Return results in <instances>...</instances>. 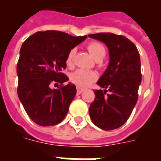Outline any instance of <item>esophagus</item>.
I'll use <instances>...</instances> for the list:
<instances>
[{
	"label": "esophagus",
	"mask_w": 161,
	"mask_h": 161,
	"mask_svg": "<svg viewBox=\"0 0 161 161\" xmlns=\"http://www.w3.org/2000/svg\"><path fill=\"white\" fill-rule=\"evenodd\" d=\"M83 91H84V89H82V88L76 87V94L77 95L80 94V93H81Z\"/></svg>",
	"instance_id": "obj_1"
}]
</instances>
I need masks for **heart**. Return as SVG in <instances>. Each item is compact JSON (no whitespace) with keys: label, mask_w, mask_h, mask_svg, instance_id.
Listing matches in <instances>:
<instances>
[{"label":"heart","mask_w":161,"mask_h":161,"mask_svg":"<svg viewBox=\"0 0 161 161\" xmlns=\"http://www.w3.org/2000/svg\"><path fill=\"white\" fill-rule=\"evenodd\" d=\"M88 51L95 60L102 59L106 56V51L105 47L102 43L97 42H92L88 45ZM76 53V49L69 51L66 58V64L68 66H72L74 55ZM97 78V74L94 71L77 69L71 74V81L78 87H86L95 81Z\"/></svg>","instance_id":"b5f03b06"}]
</instances>
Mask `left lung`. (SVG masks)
Returning <instances> with one entry per match:
<instances>
[{
	"label": "left lung",
	"mask_w": 161,
	"mask_h": 161,
	"mask_svg": "<svg viewBox=\"0 0 161 161\" xmlns=\"http://www.w3.org/2000/svg\"><path fill=\"white\" fill-rule=\"evenodd\" d=\"M88 36L106 44L109 56V65L97 82L104 90L94 91L89 116L99 128L114 130L127 121L137 102L142 80L139 53L136 45L123 35L98 33Z\"/></svg>",
	"instance_id": "obj_1"
}]
</instances>
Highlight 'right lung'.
I'll use <instances>...</instances> for the list:
<instances>
[{"instance_id":"obj_1","label":"right lung","mask_w":161,"mask_h":161,"mask_svg":"<svg viewBox=\"0 0 161 161\" xmlns=\"http://www.w3.org/2000/svg\"><path fill=\"white\" fill-rule=\"evenodd\" d=\"M86 38L57 31H38L22 43L17 64L18 95L28 116L39 126L59 124L68 114L76 86L70 82L59 89L51 85L68 81L62 72L67 55Z\"/></svg>"}]
</instances>
